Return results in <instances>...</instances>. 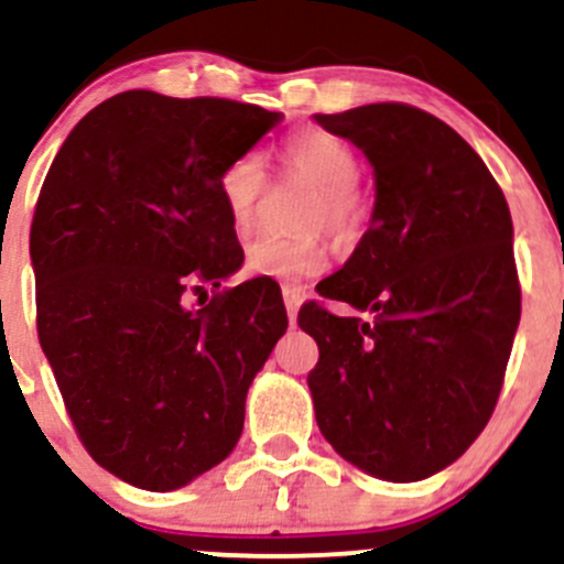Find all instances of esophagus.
Returning <instances> with one entry per match:
<instances>
[{"label": "esophagus", "instance_id": "34e87169", "mask_svg": "<svg viewBox=\"0 0 564 564\" xmlns=\"http://www.w3.org/2000/svg\"><path fill=\"white\" fill-rule=\"evenodd\" d=\"M281 294H283V303H286L289 322L294 324V322H297L300 305H303V289H297V286H283Z\"/></svg>", "mask_w": 564, "mask_h": 564}]
</instances>
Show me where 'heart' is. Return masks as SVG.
Masks as SVG:
<instances>
[{"label": "heart", "instance_id": "heart-1", "mask_svg": "<svg viewBox=\"0 0 564 564\" xmlns=\"http://www.w3.org/2000/svg\"><path fill=\"white\" fill-rule=\"evenodd\" d=\"M278 161L283 180L311 187L300 218V229L308 235L259 237L246 250V270L256 278L300 283L322 275L333 259V246L322 231H329L344 248L355 246L360 237L362 198L355 187L360 180V158L351 144L327 130H300L283 141ZM218 193L237 235H250L270 193L261 158L248 152L226 163L218 176Z\"/></svg>", "mask_w": 564, "mask_h": 564}]
</instances>
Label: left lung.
Segmentation results:
<instances>
[{
  "instance_id": "1",
  "label": "left lung",
  "mask_w": 564,
  "mask_h": 564,
  "mask_svg": "<svg viewBox=\"0 0 564 564\" xmlns=\"http://www.w3.org/2000/svg\"><path fill=\"white\" fill-rule=\"evenodd\" d=\"M316 122L373 166L371 226L297 324L318 344L308 373L324 440L362 471L414 482L445 469L497 406L521 286L502 187L434 113L371 104ZM369 316L366 317L365 314Z\"/></svg>"
}]
</instances>
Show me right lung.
<instances>
[{"label":"right lung","mask_w":564,"mask_h":564,"mask_svg":"<svg viewBox=\"0 0 564 564\" xmlns=\"http://www.w3.org/2000/svg\"><path fill=\"white\" fill-rule=\"evenodd\" d=\"M281 119L130 89L73 128L40 187V346L82 445L130 486L174 491L229 456L250 382L286 333L264 281L185 305L242 264L218 176Z\"/></svg>","instance_id":"add662e5"}]
</instances>
